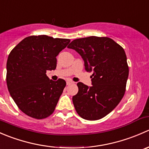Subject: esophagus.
Returning <instances> with one entry per match:
<instances>
[{"mask_svg":"<svg viewBox=\"0 0 149 149\" xmlns=\"http://www.w3.org/2000/svg\"><path fill=\"white\" fill-rule=\"evenodd\" d=\"M73 83V82L71 81H66V84H67V85H70V84H72Z\"/></svg>","mask_w":149,"mask_h":149,"instance_id":"obj_1","label":"esophagus"}]
</instances>
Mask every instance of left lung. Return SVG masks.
Segmentation results:
<instances>
[{"instance_id":"1","label":"left lung","mask_w":149,"mask_h":149,"mask_svg":"<svg viewBox=\"0 0 149 149\" xmlns=\"http://www.w3.org/2000/svg\"><path fill=\"white\" fill-rule=\"evenodd\" d=\"M68 48L76 50L84 61L85 70L92 72L91 86L77 84L73 97L77 113L88 120H97L112 112L125 91L129 69L124 49L109 37L95 36L76 39Z\"/></svg>"}]
</instances>
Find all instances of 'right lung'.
Segmentation results:
<instances>
[{"label":"right lung","instance_id":"1","mask_svg":"<svg viewBox=\"0 0 149 149\" xmlns=\"http://www.w3.org/2000/svg\"><path fill=\"white\" fill-rule=\"evenodd\" d=\"M70 42L47 35L30 36L10 52L7 86L13 101L28 116L44 119L55 110L66 82L50 80L46 71L56 68V57Z\"/></svg>","mask_w":149,"mask_h":149}]
</instances>
